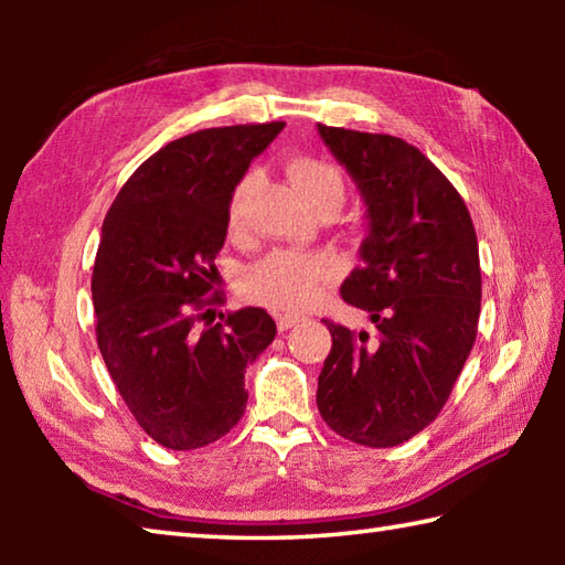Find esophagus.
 Instances as JSON below:
<instances>
[{"label": "esophagus", "instance_id": "34e87169", "mask_svg": "<svg viewBox=\"0 0 565 565\" xmlns=\"http://www.w3.org/2000/svg\"><path fill=\"white\" fill-rule=\"evenodd\" d=\"M301 321L303 317H299V313H276V327H279V331H289Z\"/></svg>", "mask_w": 565, "mask_h": 565}]
</instances>
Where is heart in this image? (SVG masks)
I'll return each mask as SVG.
<instances>
[{"label":"heart","mask_w":565,"mask_h":565,"mask_svg":"<svg viewBox=\"0 0 565 565\" xmlns=\"http://www.w3.org/2000/svg\"><path fill=\"white\" fill-rule=\"evenodd\" d=\"M294 189L311 209L333 206L343 202V174L329 161L299 157L289 164ZM256 174H246L238 181L232 202H228L226 228L232 238L246 236V206ZM341 274V259L333 252H271L259 264H254L244 276V291L252 301L269 306L274 311L294 313L303 311L319 299L323 286Z\"/></svg>","instance_id":"obj_1"}]
</instances>
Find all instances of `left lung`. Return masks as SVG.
<instances>
[{
	"mask_svg": "<svg viewBox=\"0 0 565 565\" xmlns=\"http://www.w3.org/2000/svg\"><path fill=\"white\" fill-rule=\"evenodd\" d=\"M317 129L366 206L361 266L341 296L376 327L371 339L327 321L331 351L317 404L339 436L391 448L438 416L473 349L481 313L473 222L451 181L408 141Z\"/></svg>",
	"mask_w": 565,
	"mask_h": 565,
	"instance_id": "8db88e82",
	"label": "left lung"
}]
</instances>
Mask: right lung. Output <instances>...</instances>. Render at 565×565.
Instances as JSON below:
<instances>
[{
    "instance_id": "right-lung-1",
    "label": "right lung",
    "mask_w": 565,
    "mask_h": 565,
    "mask_svg": "<svg viewBox=\"0 0 565 565\" xmlns=\"http://www.w3.org/2000/svg\"><path fill=\"white\" fill-rule=\"evenodd\" d=\"M284 121L202 129L129 177L102 226L97 343L137 424L171 451L214 444L246 408L244 374L276 337L264 309L218 313L209 296L228 202Z\"/></svg>"
}]
</instances>
